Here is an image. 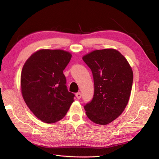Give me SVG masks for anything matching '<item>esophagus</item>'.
<instances>
[{
    "mask_svg": "<svg viewBox=\"0 0 159 159\" xmlns=\"http://www.w3.org/2000/svg\"><path fill=\"white\" fill-rule=\"evenodd\" d=\"M75 96H76L77 99H80L81 98V93H80V92H78V93H77L75 94Z\"/></svg>",
    "mask_w": 159,
    "mask_h": 159,
    "instance_id": "obj_1",
    "label": "esophagus"
}]
</instances>
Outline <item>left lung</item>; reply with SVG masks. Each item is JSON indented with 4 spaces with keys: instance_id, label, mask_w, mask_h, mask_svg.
<instances>
[{
    "instance_id": "8db88e82",
    "label": "left lung",
    "mask_w": 159,
    "mask_h": 159,
    "mask_svg": "<svg viewBox=\"0 0 159 159\" xmlns=\"http://www.w3.org/2000/svg\"><path fill=\"white\" fill-rule=\"evenodd\" d=\"M92 71L94 95L84 106L91 121L99 125L112 122L125 109L131 95L133 74L131 66L115 49L97 50L83 56Z\"/></svg>"
}]
</instances>
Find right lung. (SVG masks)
Masks as SVG:
<instances>
[{
  "label": "right lung",
  "instance_id": "add662e5",
  "mask_svg": "<svg viewBox=\"0 0 159 159\" xmlns=\"http://www.w3.org/2000/svg\"><path fill=\"white\" fill-rule=\"evenodd\" d=\"M71 58L70 53L63 50L42 49L31 55L22 68L23 99L34 115L46 123L63 119L74 101L63 73Z\"/></svg>",
  "mask_w": 159,
  "mask_h": 159
}]
</instances>
